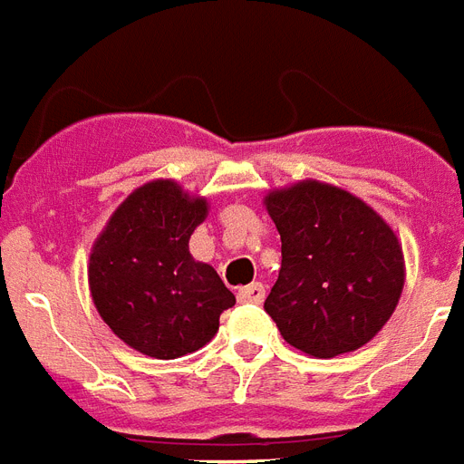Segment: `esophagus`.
<instances>
[{"mask_svg":"<svg viewBox=\"0 0 464 464\" xmlns=\"http://www.w3.org/2000/svg\"><path fill=\"white\" fill-rule=\"evenodd\" d=\"M237 296H239V302L261 304L263 299H266V287H263L261 283H251V285H246V287H242V290L237 292Z\"/></svg>","mask_w":464,"mask_h":464,"instance_id":"obj_1","label":"esophagus"}]
</instances>
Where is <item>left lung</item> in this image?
Instances as JSON below:
<instances>
[{
	"mask_svg": "<svg viewBox=\"0 0 464 464\" xmlns=\"http://www.w3.org/2000/svg\"><path fill=\"white\" fill-rule=\"evenodd\" d=\"M266 208L283 242V268L266 311L292 347L331 359L385 325L405 283L398 237L343 188L299 181Z\"/></svg>",
	"mask_w": 464,
	"mask_h": 464,
	"instance_id": "1",
	"label": "left lung"
}]
</instances>
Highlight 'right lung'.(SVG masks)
Listing matches in <instances>:
<instances>
[{
  "mask_svg": "<svg viewBox=\"0 0 464 464\" xmlns=\"http://www.w3.org/2000/svg\"><path fill=\"white\" fill-rule=\"evenodd\" d=\"M206 213V201L188 198L174 181H150L114 210L92 246V302L114 335L148 357L196 352L235 306L215 268L188 254Z\"/></svg>",
  "mask_w": 464,
  "mask_h": 464,
  "instance_id": "add662e5",
  "label": "right lung"
}]
</instances>
